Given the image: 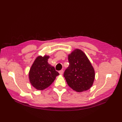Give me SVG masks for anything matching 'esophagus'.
<instances>
[{
    "instance_id": "obj_1",
    "label": "esophagus",
    "mask_w": 122,
    "mask_h": 122,
    "mask_svg": "<svg viewBox=\"0 0 122 122\" xmlns=\"http://www.w3.org/2000/svg\"><path fill=\"white\" fill-rule=\"evenodd\" d=\"M59 73H60V74L61 75H62V73H63V70H60V71H59Z\"/></svg>"
}]
</instances>
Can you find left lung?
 Listing matches in <instances>:
<instances>
[{
	"label": "left lung",
	"instance_id": "obj_1",
	"mask_svg": "<svg viewBox=\"0 0 122 122\" xmlns=\"http://www.w3.org/2000/svg\"><path fill=\"white\" fill-rule=\"evenodd\" d=\"M69 66L64 74L68 86L78 92L92 86L95 73L90 61L82 50L76 49L68 55Z\"/></svg>",
	"mask_w": 122,
	"mask_h": 122
}]
</instances>
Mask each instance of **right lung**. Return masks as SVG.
<instances>
[{
  "label": "right lung",
  "instance_id": "1",
  "mask_svg": "<svg viewBox=\"0 0 122 122\" xmlns=\"http://www.w3.org/2000/svg\"><path fill=\"white\" fill-rule=\"evenodd\" d=\"M49 56H39L36 58L29 72L31 84L38 90H43L53 83L59 73L48 62Z\"/></svg>",
  "mask_w": 122,
  "mask_h": 122
}]
</instances>
